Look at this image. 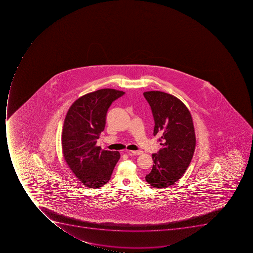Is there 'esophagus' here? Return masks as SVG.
Listing matches in <instances>:
<instances>
[{"mask_svg":"<svg viewBox=\"0 0 253 253\" xmlns=\"http://www.w3.org/2000/svg\"><path fill=\"white\" fill-rule=\"evenodd\" d=\"M127 153H133V155H141L143 152L138 150V151H127Z\"/></svg>","mask_w":253,"mask_h":253,"instance_id":"34e87169","label":"esophagus"}]
</instances>
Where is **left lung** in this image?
<instances>
[{
	"mask_svg": "<svg viewBox=\"0 0 253 253\" xmlns=\"http://www.w3.org/2000/svg\"><path fill=\"white\" fill-rule=\"evenodd\" d=\"M154 119L153 135L161 136L162 146L153 153L151 171L145 180L152 187L165 188L178 181L191 163L195 149L193 120L177 97L160 91L143 93Z\"/></svg>",
	"mask_w": 253,
	"mask_h": 253,
	"instance_id": "8db88e82",
	"label": "left lung"
}]
</instances>
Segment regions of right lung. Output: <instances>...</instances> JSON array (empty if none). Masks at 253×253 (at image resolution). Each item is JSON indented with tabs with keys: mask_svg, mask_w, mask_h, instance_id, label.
Masks as SVG:
<instances>
[{
	"mask_svg": "<svg viewBox=\"0 0 253 253\" xmlns=\"http://www.w3.org/2000/svg\"><path fill=\"white\" fill-rule=\"evenodd\" d=\"M124 93L103 88L85 94L72 104L66 114L62 135L64 159L85 187L105 185L120 160L119 152L101 150L96 140L105 127L108 108Z\"/></svg>",
	"mask_w": 253,
	"mask_h": 253,
	"instance_id": "obj_1",
	"label": "right lung"
}]
</instances>
